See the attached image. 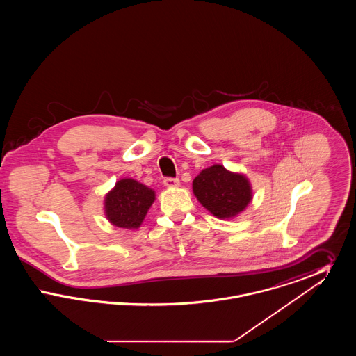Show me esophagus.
Masks as SVG:
<instances>
[{
	"instance_id": "esophagus-1",
	"label": "esophagus",
	"mask_w": 356,
	"mask_h": 356,
	"mask_svg": "<svg viewBox=\"0 0 356 356\" xmlns=\"http://www.w3.org/2000/svg\"><path fill=\"white\" fill-rule=\"evenodd\" d=\"M164 186L168 188H175V186H180V180L177 177H165L164 179Z\"/></svg>"
}]
</instances>
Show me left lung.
Returning <instances> with one entry per match:
<instances>
[{
    "label": "left lung",
    "instance_id": "8db88e82",
    "mask_svg": "<svg viewBox=\"0 0 356 356\" xmlns=\"http://www.w3.org/2000/svg\"><path fill=\"white\" fill-rule=\"evenodd\" d=\"M193 193L219 219L235 216L252 199L248 180L243 175L232 173L219 164L202 170L195 177Z\"/></svg>",
    "mask_w": 356,
    "mask_h": 356
}]
</instances>
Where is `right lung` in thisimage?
<instances>
[{
    "mask_svg": "<svg viewBox=\"0 0 356 356\" xmlns=\"http://www.w3.org/2000/svg\"><path fill=\"white\" fill-rule=\"evenodd\" d=\"M154 202V192L132 179H122L105 197V213L120 228L135 229Z\"/></svg>",
    "mask_w": 356,
    "mask_h": 356,
    "instance_id": "add662e5",
    "label": "right lung"
}]
</instances>
